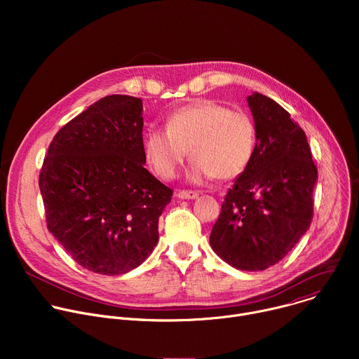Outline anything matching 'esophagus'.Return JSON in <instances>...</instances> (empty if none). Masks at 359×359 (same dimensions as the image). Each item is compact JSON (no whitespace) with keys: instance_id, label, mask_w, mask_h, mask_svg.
<instances>
[{"instance_id":"1","label":"esophagus","mask_w":359,"mask_h":359,"mask_svg":"<svg viewBox=\"0 0 359 359\" xmlns=\"http://www.w3.org/2000/svg\"><path fill=\"white\" fill-rule=\"evenodd\" d=\"M179 198L182 200H190V198H196L198 196L197 191H189V190H180L177 194H176Z\"/></svg>"}]
</instances>
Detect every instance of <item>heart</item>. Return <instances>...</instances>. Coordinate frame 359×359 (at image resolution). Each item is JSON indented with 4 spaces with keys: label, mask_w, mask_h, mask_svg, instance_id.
Segmentation results:
<instances>
[{
    "label": "heart",
    "mask_w": 359,
    "mask_h": 359,
    "mask_svg": "<svg viewBox=\"0 0 359 359\" xmlns=\"http://www.w3.org/2000/svg\"><path fill=\"white\" fill-rule=\"evenodd\" d=\"M255 140V125L247 112L201 99L172 112L166 130L149 129L143 150L147 163L163 179L179 173L189 150L193 180H229L248 166Z\"/></svg>",
    "instance_id": "heart-1"
}]
</instances>
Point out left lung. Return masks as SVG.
<instances>
[{"instance_id": "8db88e82", "label": "left lung", "mask_w": 359, "mask_h": 359, "mask_svg": "<svg viewBox=\"0 0 359 359\" xmlns=\"http://www.w3.org/2000/svg\"><path fill=\"white\" fill-rule=\"evenodd\" d=\"M255 125L254 155L224 197L210 245L243 271H262L292 250L313 219L317 168L304 130L276 100L247 97Z\"/></svg>"}]
</instances>
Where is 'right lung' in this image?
Instances as JSON below:
<instances>
[{
  "label": "right lung",
  "mask_w": 359,
  "mask_h": 359,
  "mask_svg": "<svg viewBox=\"0 0 359 359\" xmlns=\"http://www.w3.org/2000/svg\"><path fill=\"white\" fill-rule=\"evenodd\" d=\"M142 99L109 95L53 139L39 173L48 230L83 269L119 276L159 241L173 190L144 169Z\"/></svg>",
  "instance_id": "obj_1"
}]
</instances>
